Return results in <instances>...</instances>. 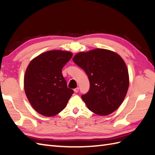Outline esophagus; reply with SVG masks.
<instances>
[{
  "label": "esophagus",
  "instance_id": "esophagus-1",
  "mask_svg": "<svg viewBox=\"0 0 155 155\" xmlns=\"http://www.w3.org/2000/svg\"><path fill=\"white\" fill-rule=\"evenodd\" d=\"M74 91L75 92H76V93L78 92H79V88L77 87V88H74Z\"/></svg>",
  "mask_w": 155,
  "mask_h": 155
}]
</instances>
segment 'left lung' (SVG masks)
Wrapping results in <instances>:
<instances>
[{"label": "left lung", "instance_id": "8db88e82", "mask_svg": "<svg viewBox=\"0 0 155 155\" xmlns=\"http://www.w3.org/2000/svg\"><path fill=\"white\" fill-rule=\"evenodd\" d=\"M74 62L87 74L90 88L81 96L88 109L100 116L111 114L120 106L129 88L124 61L113 51L97 48L77 54Z\"/></svg>", "mask_w": 155, "mask_h": 155}]
</instances>
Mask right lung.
<instances>
[{
    "label": "right lung",
    "mask_w": 155,
    "mask_h": 155,
    "mask_svg": "<svg viewBox=\"0 0 155 155\" xmlns=\"http://www.w3.org/2000/svg\"><path fill=\"white\" fill-rule=\"evenodd\" d=\"M72 57L69 51H48L34 58L28 66L25 91L30 104L39 114L55 116L67 105L74 91L67 87L62 68Z\"/></svg>",
    "instance_id": "obj_1"
}]
</instances>
